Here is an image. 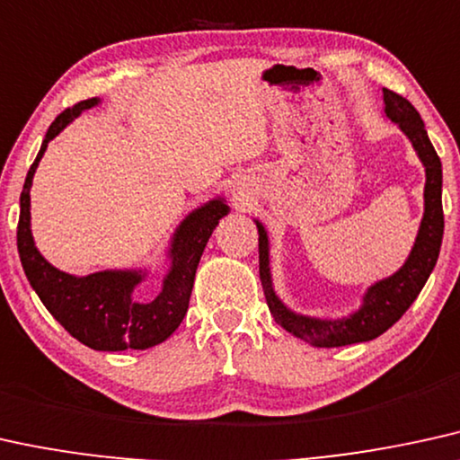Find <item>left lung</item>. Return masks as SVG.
<instances>
[{"label":"left lung","instance_id":"obj_1","mask_svg":"<svg viewBox=\"0 0 460 460\" xmlns=\"http://www.w3.org/2000/svg\"><path fill=\"white\" fill-rule=\"evenodd\" d=\"M385 116L403 131L411 142L418 159L424 167V212L420 226L405 263L393 276L382 278L365 288L358 310L341 318H318L299 314L284 304L273 288L271 265H270V234L259 218L254 225L259 229V271L263 293L270 305V312L276 323L297 335L299 340L316 348H340L360 344L380 337L385 331L408 312L414 299L420 293L424 282L431 276L438 263L441 237H444V210H441V161L435 153L431 139L427 136L424 123L416 108L397 95L385 89Z\"/></svg>","mask_w":460,"mask_h":460}]
</instances>
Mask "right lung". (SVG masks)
<instances>
[{
    "instance_id": "right-lung-1",
    "label": "right lung",
    "mask_w": 460,
    "mask_h": 460,
    "mask_svg": "<svg viewBox=\"0 0 460 460\" xmlns=\"http://www.w3.org/2000/svg\"><path fill=\"white\" fill-rule=\"evenodd\" d=\"M100 97L75 103L49 127L40 153L29 167L21 193V217L16 243L25 276L31 288L46 305L55 321L75 337L80 344L102 352L146 350L165 341L187 316L190 290L199 259L217 229L218 220L231 212L225 197L197 206L180 220L165 250L167 271L161 280V290L155 299L144 301L136 288L153 273L148 267L139 270H103L89 276L57 270L42 257L31 234V184L42 156L66 127L78 119L84 110L100 106Z\"/></svg>"
}]
</instances>
